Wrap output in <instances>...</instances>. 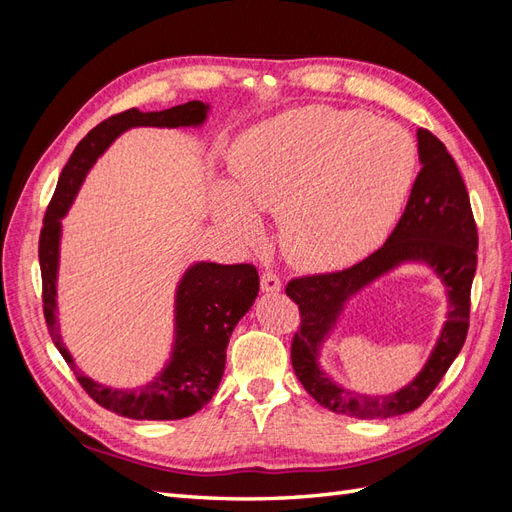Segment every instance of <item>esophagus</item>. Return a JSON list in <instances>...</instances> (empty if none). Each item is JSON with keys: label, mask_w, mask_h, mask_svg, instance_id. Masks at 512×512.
I'll use <instances>...</instances> for the list:
<instances>
[{"label": "esophagus", "mask_w": 512, "mask_h": 512, "mask_svg": "<svg viewBox=\"0 0 512 512\" xmlns=\"http://www.w3.org/2000/svg\"><path fill=\"white\" fill-rule=\"evenodd\" d=\"M260 286H262V292H280L282 290V277L273 273V271H265L260 277Z\"/></svg>", "instance_id": "esophagus-1"}]
</instances>
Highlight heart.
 I'll return each instance as SVG.
<instances>
[{
  "mask_svg": "<svg viewBox=\"0 0 512 512\" xmlns=\"http://www.w3.org/2000/svg\"><path fill=\"white\" fill-rule=\"evenodd\" d=\"M416 166L412 138L363 113L307 106L258 123L230 158L232 194L215 205L241 241H256V211H277L280 243L303 267H344L391 226Z\"/></svg>",
  "mask_w": 512,
  "mask_h": 512,
  "instance_id": "b5f03b06",
  "label": "heart"
}]
</instances>
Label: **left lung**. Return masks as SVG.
I'll use <instances>...</instances> for the list:
<instances>
[{
	"instance_id": "1",
	"label": "left lung",
	"mask_w": 512,
	"mask_h": 512,
	"mask_svg": "<svg viewBox=\"0 0 512 512\" xmlns=\"http://www.w3.org/2000/svg\"><path fill=\"white\" fill-rule=\"evenodd\" d=\"M418 160L408 205L386 243L350 269L290 280L288 297L299 305L301 327L290 359L303 389L320 406L354 418H391L416 410L457 359L470 327V292L476 273L478 232L466 183L444 143L418 128ZM406 261H423L447 286L449 314L428 363L404 390L365 396L337 385L319 367L321 344L336 326L345 303L378 276Z\"/></svg>"
}]
</instances>
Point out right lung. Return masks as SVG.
<instances>
[{"mask_svg": "<svg viewBox=\"0 0 512 512\" xmlns=\"http://www.w3.org/2000/svg\"><path fill=\"white\" fill-rule=\"evenodd\" d=\"M209 104L192 100L166 111L143 113L130 108L104 119L76 145L57 181L51 205L44 215L38 258L42 271V303L53 344L64 356L87 395L119 416L136 421H177L192 416L215 395L224 376L226 348L232 329L250 312L258 297V271L254 265H218L194 262L183 273L175 292V342L164 369L138 389H113L85 376L76 367L59 335L57 273L61 218L72 207L81 185L102 153L130 128H196L203 126Z\"/></svg>", "mask_w": 512, "mask_h": 512, "instance_id": "right-lung-1", "label": "right lung"}]
</instances>
